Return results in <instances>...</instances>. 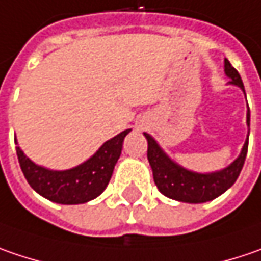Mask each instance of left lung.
<instances>
[{"mask_svg": "<svg viewBox=\"0 0 261 261\" xmlns=\"http://www.w3.org/2000/svg\"><path fill=\"white\" fill-rule=\"evenodd\" d=\"M225 73L230 77L229 82L232 85L240 86L244 91V84L240 73L237 72L235 67H232L228 60H225ZM247 123L250 126V110L247 113ZM144 135L148 141L147 157L152 169V176L157 188L166 197L182 202H195V204L205 202L222 195L238 179L248 151V138H247L240 157L233 163L220 172L202 175V173L189 172L173 163L159 147V144L152 139V137H150L148 134Z\"/></svg>", "mask_w": 261, "mask_h": 261, "instance_id": "1", "label": "left lung"}]
</instances>
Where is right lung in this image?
<instances>
[{
	"label": "right lung",
	"instance_id": "right-lung-1",
	"mask_svg": "<svg viewBox=\"0 0 261 261\" xmlns=\"http://www.w3.org/2000/svg\"><path fill=\"white\" fill-rule=\"evenodd\" d=\"M129 132L130 129H126L111 138L88 162L63 172L36 166L19 147H16V152L26 180L39 195L59 204H82L94 200L109 185L122 152L123 139Z\"/></svg>",
	"mask_w": 261,
	"mask_h": 261
}]
</instances>
